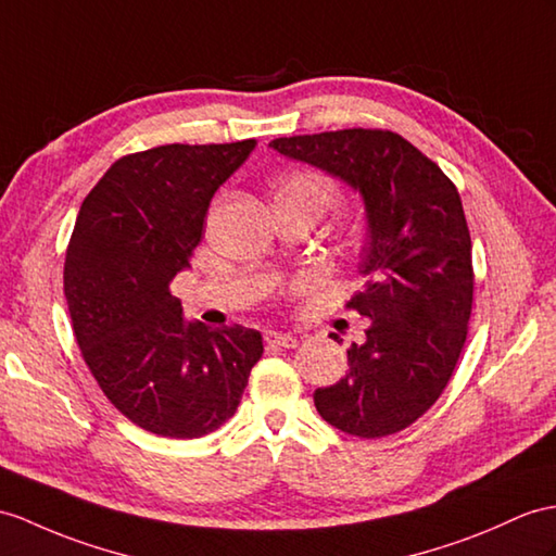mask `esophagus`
Masks as SVG:
<instances>
[{
  "label": "esophagus",
  "mask_w": 556,
  "mask_h": 556,
  "mask_svg": "<svg viewBox=\"0 0 556 556\" xmlns=\"http://www.w3.org/2000/svg\"><path fill=\"white\" fill-rule=\"evenodd\" d=\"M264 340H266L268 344L286 346V349H292V346H296V342H300L292 332H266Z\"/></svg>",
  "instance_id": "obj_1"
}]
</instances>
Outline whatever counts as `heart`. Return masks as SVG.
Instances as JSON below:
<instances>
[{"label":"heart","instance_id":"1","mask_svg":"<svg viewBox=\"0 0 556 556\" xmlns=\"http://www.w3.org/2000/svg\"><path fill=\"white\" fill-rule=\"evenodd\" d=\"M274 200L304 202V205L323 212L332 205L334 184L318 172H292L278 179L274 188Z\"/></svg>","mask_w":556,"mask_h":556}]
</instances>
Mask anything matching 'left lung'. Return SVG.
<instances>
[{"instance_id": "left-lung-1", "label": "left lung", "mask_w": 556, "mask_h": 556, "mask_svg": "<svg viewBox=\"0 0 556 556\" xmlns=\"http://www.w3.org/2000/svg\"><path fill=\"white\" fill-rule=\"evenodd\" d=\"M268 146L363 200V288L349 306L370 325L346 351V375L316 389L314 403L344 434H396L437 403L467 340L473 274L463 200L437 162L394 131H323Z\"/></svg>"}]
</instances>
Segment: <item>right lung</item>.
I'll use <instances>...</instances> for the list:
<instances>
[{
  "label": "right lung",
  "instance_id": "right-lung-1",
  "mask_svg": "<svg viewBox=\"0 0 556 556\" xmlns=\"http://www.w3.org/2000/svg\"><path fill=\"white\" fill-rule=\"evenodd\" d=\"M256 141L169 143L113 162L79 207L63 290L103 394L157 437L198 439L233 417L262 358L252 328L186 320L172 294L219 186Z\"/></svg>",
  "mask_w": 556,
  "mask_h": 556
}]
</instances>
